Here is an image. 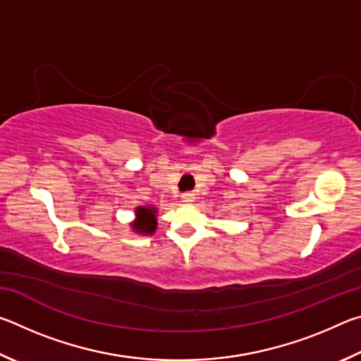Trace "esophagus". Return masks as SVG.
<instances>
[{"label": "esophagus", "instance_id": "esophagus-1", "mask_svg": "<svg viewBox=\"0 0 361 361\" xmlns=\"http://www.w3.org/2000/svg\"><path fill=\"white\" fill-rule=\"evenodd\" d=\"M181 199H183V202L191 204L195 197H194V194H192V192H185V194L181 195Z\"/></svg>", "mask_w": 361, "mask_h": 361}]
</instances>
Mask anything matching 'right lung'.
Listing matches in <instances>:
<instances>
[{"mask_svg":"<svg viewBox=\"0 0 361 361\" xmlns=\"http://www.w3.org/2000/svg\"><path fill=\"white\" fill-rule=\"evenodd\" d=\"M157 210L154 207H137L135 216L137 219L132 223V229L138 232V234H154L157 228V219H156Z\"/></svg>","mask_w":361,"mask_h":361,"instance_id":"1","label":"right lung"}]
</instances>
